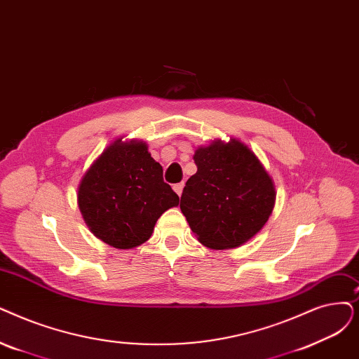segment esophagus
Masks as SVG:
<instances>
[{"mask_svg": "<svg viewBox=\"0 0 359 359\" xmlns=\"http://www.w3.org/2000/svg\"><path fill=\"white\" fill-rule=\"evenodd\" d=\"M183 186H184L183 183H176V184L173 186V189H175V192H176V194H177L179 196L182 195V191H183Z\"/></svg>", "mask_w": 359, "mask_h": 359, "instance_id": "obj_1", "label": "esophagus"}]
</instances>
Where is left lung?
<instances>
[{"label": "left lung", "instance_id": "left-lung-1", "mask_svg": "<svg viewBox=\"0 0 359 359\" xmlns=\"http://www.w3.org/2000/svg\"><path fill=\"white\" fill-rule=\"evenodd\" d=\"M194 160L198 170L180 198V210L192 231L211 249L243 245L273 211L271 177L255 154L236 139L201 147Z\"/></svg>", "mask_w": 359, "mask_h": 359}]
</instances>
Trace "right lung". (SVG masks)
<instances>
[{"instance_id": "1", "label": "right lung", "mask_w": 359, "mask_h": 359, "mask_svg": "<svg viewBox=\"0 0 359 359\" xmlns=\"http://www.w3.org/2000/svg\"><path fill=\"white\" fill-rule=\"evenodd\" d=\"M77 202L93 235L130 249L151 238L161 214L179 205V196L164 182L163 167L145 142L118 139L85 173Z\"/></svg>"}]
</instances>
